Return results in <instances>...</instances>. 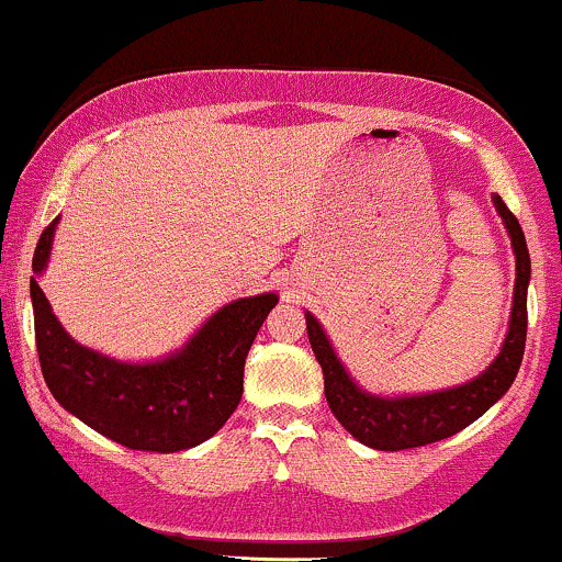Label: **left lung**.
<instances>
[{
    "mask_svg": "<svg viewBox=\"0 0 562 562\" xmlns=\"http://www.w3.org/2000/svg\"><path fill=\"white\" fill-rule=\"evenodd\" d=\"M492 200L509 235V245H513L515 290L507 335L494 362L481 375L468 380V383L451 385V389L406 393V396H380V393L364 391L340 362L319 319L312 312H306L308 344H312L322 375H325L327 404H330L338 423L364 447L380 451L415 449L460 434L470 423L479 420L488 406L499 402L518 375L526 348V301L528 282H531V259H528L526 237L518 218L509 214L499 195Z\"/></svg>",
    "mask_w": 562,
    "mask_h": 562,
    "instance_id": "8db88e82",
    "label": "left lung"
}]
</instances>
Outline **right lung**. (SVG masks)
<instances>
[{
	"label": "right lung",
	"instance_id": "obj_1",
	"mask_svg": "<svg viewBox=\"0 0 562 562\" xmlns=\"http://www.w3.org/2000/svg\"><path fill=\"white\" fill-rule=\"evenodd\" d=\"M60 216L38 237L31 277L36 351L57 404L97 434L142 451H182L229 420L243 396L245 357L277 306V293L237 299L211 314L177 351L153 362H121L81 346L57 322L38 288Z\"/></svg>",
	"mask_w": 562,
	"mask_h": 562
}]
</instances>
